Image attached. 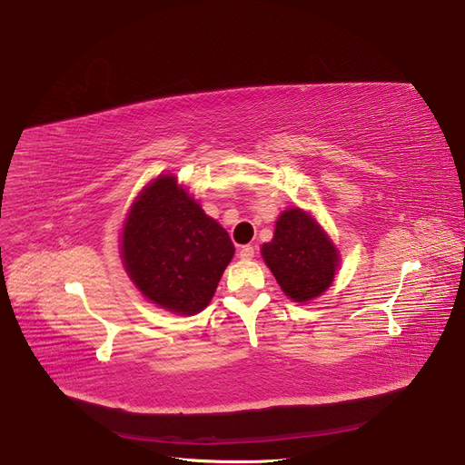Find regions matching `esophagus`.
<instances>
[{"label":"esophagus","mask_w":465,"mask_h":465,"mask_svg":"<svg viewBox=\"0 0 465 465\" xmlns=\"http://www.w3.org/2000/svg\"><path fill=\"white\" fill-rule=\"evenodd\" d=\"M239 258L241 260H252L254 258V247L252 245H245L239 249Z\"/></svg>","instance_id":"34e87169"}]
</instances>
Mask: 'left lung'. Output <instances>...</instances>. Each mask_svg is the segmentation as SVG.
Listing matches in <instances>:
<instances>
[{"mask_svg":"<svg viewBox=\"0 0 465 465\" xmlns=\"http://www.w3.org/2000/svg\"><path fill=\"white\" fill-rule=\"evenodd\" d=\"M262 258L281 290L296 303H309L331 286L341 254L316 218L292 207L279 214L275 233L263 242Z\"/></svg>","mask_w":465,"mask_h":465,"instance_id":"8db88e82","label":"left lung"}]
</instances>
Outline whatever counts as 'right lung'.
I'll use <instances>...</instances> for the list:
<instances>
[{"instance_id":"1","label":"right lung","mask_w":465,"mask_h":465,"mask_svg":"<svg viewBox=\"0 0 465 465\" xmlns=\"http://www.w3.org/2000/svg\"><path fill=\"white\" fill-rule=\"evenodd\" d=\"M233 254L228 232L171 173L143 186L122 224L120 258L130 281L175 314L209 305Z\"/></svg>"}]
</instances>
